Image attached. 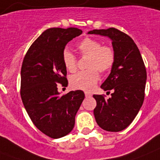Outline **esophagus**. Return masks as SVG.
<instances>
[{
    "instance_id": "obj_1",
    "label": "esophagus",
    "mask_w": 160,
    "mask_h": 160,
    "mask_svg": "<svg viewBox=\"0 0 160 160\" xmlns=\"http://www.w3.org/2000/svg\"><path fill=\"white\" fill-rule=\"evenodd\" d=\"M85 97L86 98L90 97V96H91V94H90V93H88V92H85Z\"/></svg>"
}]
</instances>
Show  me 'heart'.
Instances as JSON below:
<instances>
[{"instance_id":"obj_1","label":"heart","mask_w":160,"mask_h":160,"mask_svg":"<svg viewBox=\"0 0 160 160\" xmlns=\"http://www.w3.org/2000/svg\"><path fill=\"white\" fill-rule=\"evenodd\" d=\"M78 49L83 56L89 57L87 68L89 70L72 75L70 85L74 89L85 91L91 90L100 79V73H105L112 68L114 63V52L111 47L103 46L100 41L92 38H85L78 45ZM63 62L66 70L75 72L77 69L76 56L69 51L63 53Z\"/></svg>"}]
</instances>
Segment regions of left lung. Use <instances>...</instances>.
Masks as SVG:
<instances>
[{
    "label": "left lung",
    "instance_id": "1",
    "mask_svg": "<svg viewBox=\"0 0 160 160\" xmlns=\"http://www.w3.org/2000/svg\"><path fill=\"white\" fill-rule=\"evenodd\" d=\"M88 34L108 36L112 41L114 63L110 74L100 88L111 97L94 95L95 120L106 131L119 132L129 126L136 117L144 100L146 69L136 44L130 36L115 28L93 30Z\"/></svg>",
    "mask_w": 160,
    "mask_h": 160
}]
</instances>
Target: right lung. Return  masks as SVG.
Returning a JSON list of instances; mask_svg holds the SVG:
<instances>
[{"label": "right lung", "mask_w": 160, "mask_h": 160, "mask_svg": "<svg viewBox=\"0 0 160 160\" xmlns=\"http://www.w3.org/2000/svg\"><path fill=\"white\" fill-rule=\"evenodd\" d=\"M81 34L75 27L47 29L34 41L22 62L21 96L25 109L36 128L52 139L72 130L85 99L82 90L60 96L57 88L58 84L68 85L63 62L65 46Z\"/></svg>", "instance_id": "1"}]
</instances>
